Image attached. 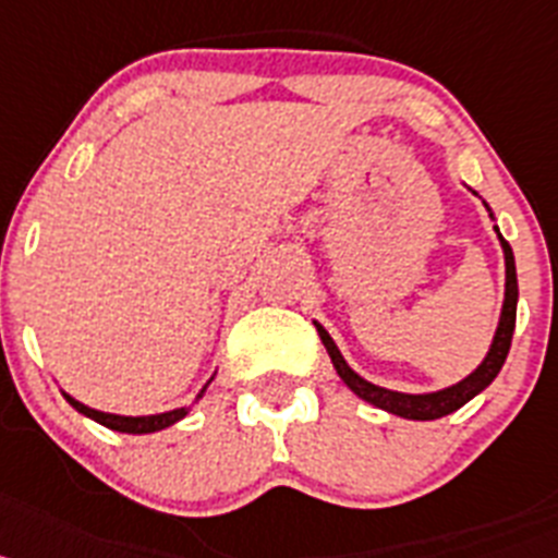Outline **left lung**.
<instances>
[{
  "instance_id": "left-lung-1",
  "label": "left lung",
  "mask_w": 558,
  "mask_h": 558,
  "mask_svg": "<svg viewBox=\"0 0 558 558\" xmlns=\"http://www.w3.org/2000/svg\"><path fill=\"white\" fill-rule=\"evenodd\" d=\"M486 205V202H483ZM488 216L494 219L492 207L486 205ZM497 221V219H494ZM497 230V241L502 246V258H506V298H502V308H500V319H497V328H494L492 345H488L486 356L477 367H474L469 376H463L460 381L449 387H440V390H429V393H401V390H387V387L373 385L367 381L365 376L353 371L351 365L345 362V356L339 353L337 342L331 339V333L326 328L319 326L317 319H314V328H317L319 339H323V345H326L328 356H331V365L337 371V376L348 385L351 393L360 396L362 401L367 404L379 407L385 413L399 415V418H410V421H435L444 418V415L454 413L460 407L472 401L474 396L483 393L494 379H497V373H500L502 362L508 356V348H511V337H513V323H517V298H520V289H517V264H513V252L508 246V241L500 235V227H494Z\"/></svg>"
}]
</instances>
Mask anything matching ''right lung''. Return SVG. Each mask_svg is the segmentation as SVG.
<instances>
[{"instance_id":"add662e5","label":"right lung","mask_w":558,"mask_h":558,"mask_svg":"<svg viewBox=\"0 0 558 558\" xmlns=\"http://www.w3.org/2000/svg\"><path fill=\"white\" fill-rule=\"evenodd\" d=\"M210 381H213V376H210ZM210 381H207V385H210ZM207 385L202 387V393H198L196 399H202V396H205ZM61 393H64V390H61ZM64 399L75 407L77 413L86 415V418L98 421V424L109 426V429H114V433H125V435L159 433V429L177 424V421H182L187 413H191L187 407H177V410H168V413H157V415H118V413H100V410H95V407L81 404V401L72 399L70 393H64Z\"/></svg>"}]
</instances>
